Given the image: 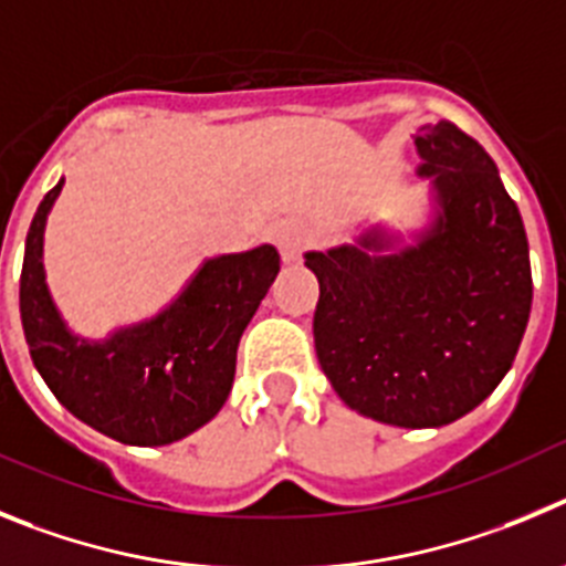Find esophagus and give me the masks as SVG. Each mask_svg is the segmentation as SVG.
Wrapping results in <instances>:
<instances>
[{"label": "esophagus", "mask_w": 566, "mask_h": 566, "mask_svg": "<svg viewBox=\"0 0 566 566\" xmlns=\"http://www.w3.org/2000/svg\"><path fill=\"white\" fill-rule=\"evenodd\" d=\"M273 242H276L284 259H298V253H302L304 248L313 245V237H310V231L304 226L282 222V226H276V231H273Z\"/></svg>", "instance_id": "esophagus-1"}]
</instances>
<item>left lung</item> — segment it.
Wrapping results in <instances>:
<instances>
[{
  "instance_id": "8db88e82",
  "label": "left lung",
  "mask_w": 566,
  "mask_h": 566,
  "mask_svg": "<svg viewBox=\"0 0 566 566\" xmlns=\"http://www.w3.org/2000/svg\"><path fill=\"white\" fill-rule=\"evenodd\" d=\"M437 191L431 231L400 253L369 231L307 253L318 279L315 355L349 409L400 429L460 420L505 378L531 318L522 213L471 135L440 120L415 137Z\"/></svg>"
}]
</instances>
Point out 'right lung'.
Instances as JSON below:
<instances>
[{"label": "right lung", "instance_id": "1", "mask_svg": "<svg viewBox=\"0 0 566 566\" xmlns=\"http://www.w3.org/2000/svg\"><path fill=\"white\" fill-rule=\"evenodd\" d=\"M64 180L35 211L24 245L19 310L35 369L81 422L126 446H169L206 426L237 371V346L279 273L273 245L208 259L151 321L93 340L70 333L44 284L42 233Z\"/></svg>", "mask_w": 566, "mask_h": 566}]
</instances>
